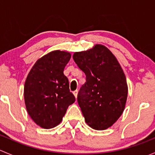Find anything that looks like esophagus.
<instances>
[{"label": "esophagus", "mask_w": 155, "mask_h": 155, "mask_svg": "<svg viewBox=\"0 0 155 155\" xmlns=\"http://www.w3.org/2000/svg\"><path fill=\"white\" fill-rule=\"evenodd\" d=\"M73 94H74L75 97H76V98H77V94H78V91H77V90L74 91H73Z\"/></svg>", "instance_id": "1"}]
</instances>
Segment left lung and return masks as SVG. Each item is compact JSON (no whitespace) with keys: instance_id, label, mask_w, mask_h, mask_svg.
I'll return each instance as SVG.
<instances>
[{"instance_id":"left-lung-1","label":"left lung","mask_w":155,"mask_h":155,"mask_svg":"<svg viewBox=\"0 0 155 155\" xmlns=\"http://www.w3.org/2000/svg\"><path fill=\"white\" fill-rule=\"evenodd\" d=\"M73 58L86 76L77 97L85 122L97 130L110 127L124 112L127 98L121 65L112 51L101 44L75 52Z\"/></svg>"}]
</instances>
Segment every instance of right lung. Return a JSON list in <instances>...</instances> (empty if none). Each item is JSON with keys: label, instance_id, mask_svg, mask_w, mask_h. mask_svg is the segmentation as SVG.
I'll list each match as a JSON object with an SVG mask.
<instances>
[{"label": "right lung", "instance_id": "right-lung-1", "mask_svg": "<svg viewBox=\"0 0 155 155\" xmlns=\"http://www.w3.org/2000/svg\"><path fill=\"white\" fill-rule=\"evenodd\" d=\"M71 58L70 52L54 50L36 61L26 78L24 98L33 121L45 129L61 122L68 107L76 101L70 91L64 70Z\"/></svg>", "mask_w": 155, "mask_h": 155}]
</instances>
